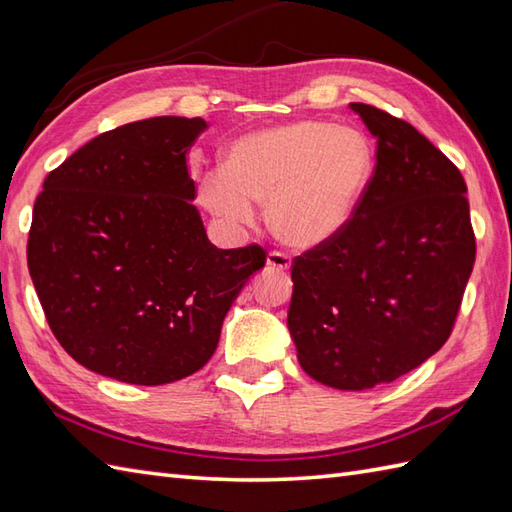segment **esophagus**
Masks as SVG:
<instances>
[{
    "instance_id": "obj_1",
    "label": "esophagus",
    "mask_w": 512,
    "mask_h": 512,
    "mask_svg": "<svg viewBox=\"0 0 512 512\" xmlns=\"http://www.w3.org/2000/svg\"><path fill=\"white\" fill-rule=\"evenodd\" d=\"M266 266L277 270V273H288V270H290V257L284 255V253H277V250H273V253H270L268 259H266Z\"/></svg>"
}]
</instances>
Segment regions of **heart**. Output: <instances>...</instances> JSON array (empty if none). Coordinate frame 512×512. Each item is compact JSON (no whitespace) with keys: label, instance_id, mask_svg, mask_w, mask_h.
Here are the masks:
<instances>
[{"label":"heart","instance_id":"heart-1","mask_svg":"<svg viewBox=\"0 0 512 512\" xmlns=\"http://www.w3.org/2000/svg\"><path fill=\"white\" fill-rule=\"evenodd\" d=\"M374 173V147L354 127L292 121L237 138L222 173L206 176L204 209L233 224L253 220V202L266 204L277 239L319 248L350 224Z\"/></svg>","mask_w":512,"mask_h":512}]
</instances>
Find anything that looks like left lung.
I'll return each instance as SVG.
<instances>
[{
    "instance_id": "8db88e82",
    "label": "left lung",
    "mask_w": 512,
    "mask_h": 512,
    "mask_svg": "<svg viewBox=\"0 0 512 512\" xmlns=\"http://www.w3.org/2000/svg\"><path fill=\"white\" fill-rule=\"evenodd\" d=\"M376 138V169L332 242L292 262L288 330L303 372L361 391L447 343L475 264L466 184L416 127L350 103Z\"/></svg>"
}]
</instances>
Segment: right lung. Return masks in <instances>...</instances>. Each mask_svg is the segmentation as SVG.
I'll return each instance as SVG.
<instances>
[{"mask_svg":"<svg viewBox=\"0 0 512 512\" xmlns=\"http://www.w3.org/2000/svg\"><path fill=\"white\" fill-rule=\"evenodd\" d=\"M202 118L156 116L92 138L48 173L28 270L76 363L132 385L191 376L264 248H217L193 206L187 151Z\"/></svg>","mask_w":512,"mask_h":512,"instance_id":"1","label":"right lung"}]
</instances>
